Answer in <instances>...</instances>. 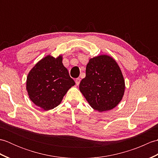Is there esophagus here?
<instances>
[{"label": "esophagus", "instance_id": "obj_1", "mask_svg": "<svg viewBox=\"0 0 158 158\" xmlns=\"http://www.w3.org/2000/svg\"><path fill=\"white\" fill-rule=\"evenodd\" d=\"M80 81H81V79H80L79 78H77L75 79V83H76V85H79V83H80Z\"/></svg>", "mask_w": 158, "mask_h": 158}]
</instances>
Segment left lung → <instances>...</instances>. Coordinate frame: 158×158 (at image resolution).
Instances as JSON below:
<instances>
[{"label":"left lung","instance_id":"1","mask_svg":"<svg viewBox=\"0 0 158 158\" xmlns=\"http://www.w3.org/2000/svg\"><path fill=\"white\" fill-rule=\"evenodd\" d=\"M79 90L94 110L103 112L115 108L125 92V81L117 62L108 55L89 59Z\"/></svg>","mask_w":158,"mask_h":158}]
</instances>
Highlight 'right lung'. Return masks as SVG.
<instances>
[{"label":"right lung","instance_id":"1","mask_svg":"<svg viewBox=\"0 0 158 158\" xmlns=\"http://www.w3.org/2000/svg\"><path fill=\"white\" fill-rule=\"evenodd\" d=\"M75 83L62 64V56L48 55L36 64L26 79V90L31 101L45 110L54 109Z\"/></svg>","mask_w":158,"mask_h":158}]
</instances>
